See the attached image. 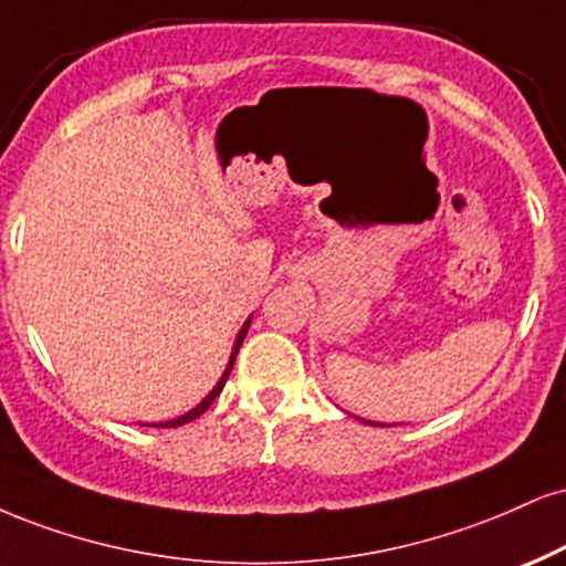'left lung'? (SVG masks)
I'll use <instances>...</instances> for the list:
<instances>
[{"label":"left lung","mask_w":566,"mask_h":566,"mask_svg":"<svg viewBox=\"0 0 566 566\" xmlns=\"http://www.w3.org/2000/svg\"><path fill=\"white\" fill-rule=\"evenodd\" d=\"M364 421V419H360ZM364 424H374V421H364ZM374 427H392V424H374Z\"/></svg>","instance_id":"8db88e82"}]
</instances>
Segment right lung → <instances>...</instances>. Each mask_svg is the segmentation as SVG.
Masks as SVG:
<instances>
[{
    "instance_id": "right-lung-1",
    "label": "right lung",
    "mask_w": 566,
    "mask_h": 566,
    "mask_svg": "<svg viewBox=\"0 0 566 566\" xmlns=\"http://www.w3.org/2000/svg\"><path fill=\"white\" fill-rule=\"evenodd\" d=\"M250 318H253V316H250ZM250 318H248V322L242 324L240 335H237L234 345H231V356H229V364H227V369H223L221 379H218L213 390H210V392L206 395V398H202L200 403H197V406L192 408V411L181 413V417H176V419H168V421H155L153 427H181V424H187V421H192V419L200 417V413H206V411H208V406L213 403V400L218 398V392H221V390H223V385H227V379H229V371H231V366H234V358H237V353H240V345H242V339H244V335H248V329H250ZM147 427H149V424H147Z\"/></svg>"
}]
</instances>
